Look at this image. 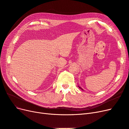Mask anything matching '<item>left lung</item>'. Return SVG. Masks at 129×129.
Here are the masks:
<instances>
[{"label": "left lung", "instance_id": "8db88e82", "mask_svg": "<svg viewBox=\"0 0 129 129\" xmlns=\"http://www.w3.org/2000/svg\"><path fill=\"white\" fill-rule=\"evenodd\" d=\"M79 88H80V89H82V90H83V89H82V88H81V87H79Z\"/></svg>", "mask_w": 129, "mask_h": 129}]
</instances>
